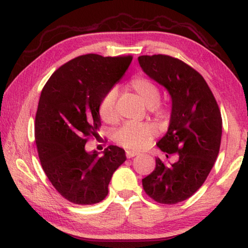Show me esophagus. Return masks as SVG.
I'll list each match as a JSON object with an SVG mask.
<instances>
[{"mask_svg":"<svg viewBox=\"0 0 248 248\" xmlns=\"http://www.w3.org/2000/svg\"><path fill=\"white\" fill-rule=\"evenodd\" d=\"M140 153H137V152H132V151H126V157L127 158H132V157H134V156H136V155H139Z\"/></svg>","mask_w":248,"mask_h":248,"instance_id":"1","label":"esophagus"}]
</instances>
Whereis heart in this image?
Segmentation results:
<instances>
[{"instance_id": "obj_1", "label": "heart", "mask_w": 248, "mask_h": 248, "mask_svg": "<svg viewBox=\"0 0 248 248\" xmlns=\"http://www.w3.org/2000/svg\"><path fill=\"white\" fill-rule=\"evenodd\" d=\"M129 90L143 101L146 107L151 108L152 112L159 114L160 108L157 103L160 99V91L156 83L147 77L135 76L128 82ZM117 92L111 89L101 100L99 105V114L105 123L114 124L120 120L119 109L116 107ZM158 128L152 123H128L124 124L115 133L114 140L124 148L133 151H141L152 144L154 137L157 135Z\"/></svg>"}]
</instances>
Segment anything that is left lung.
Here are the masks:
<instances>
[{
	"instance_id": "1",
	"label": "left lung",
	"mask_w": 248,
	"mask_h": 248,
	"mask_svg": "<svg viewBox=\"0 0 248 248\" xmlns=\"http://www.w3.org/2000/svg\"><path fill=\"white\" fill-rule=\"evenodd\" d=\"M139 62L172 99L168 132L157 143L166 159L156 158L143 188L158 203L176 204L203 185L214 166L222 137L220 108L203 77L182 60L159 54L140 56ZM171 155L175 161L168 163Z\"/></svg>"
}]
</instances>
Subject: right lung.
Segmentation results:
<instances>
[{
	"instance_id": "right-lung-1",
	"label": "right lung",
	"mask_w": 248,
	"mask_h": 248,
	"mask_svg": "<svg viewBox=\"0 0 248 248\" xmlns=\"http://www.w3.org/2000/svg\"><path fill=\"white\" fill-rule=\"evenodd\" d=\"M133 57L88 54L62 64L39 97L35 140L45 173L62 196L75 204H94L108 193L112 174L126 160L123 148L109 145L104 155L87 153L99 139V105L125 74Z\"/></svg>"
}]
</instances>
